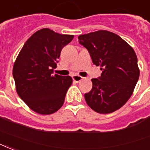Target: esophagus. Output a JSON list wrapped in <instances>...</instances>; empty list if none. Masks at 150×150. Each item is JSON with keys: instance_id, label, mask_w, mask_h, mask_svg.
Returning <instances> with one entry per match:
<instances>
[{"instance_id": "34e87169", "label": "esophagus", "mask_w": 150, "mask_h": 150, "mask_svg": "<svg viewBox=\"0 0 150 150\" xmlns=\"http://www.w3.org/2000/svg\"><path fill=\"white\" fill-rule=\"evenodd\" d=\"M83 79H84V77H82V76H78V75H74V76H73V80L76 82L81 81Z\"/></svg>"}]
</instances>
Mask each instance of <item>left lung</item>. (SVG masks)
Listing matches in <instances>:
<instances>
[{"instance_id": "left-lung-1", "label": "left lung", "mask_w": 150, "mask_h": 150, "mask_svg": "<svg viewBox=\"0 0 150 150\" xmlns=\"http://www.w3.org/2000/svg\"><path fill=\"white\" fill-rule=\"evenodd\" d=\"M88 50L92 62L100 66L99 78L92 79V88L85 101L96 112L108 114L122 108L133 94L140 70L134 50L118 35L105 31L78 36Z\"/></svg>"}]
</instances>
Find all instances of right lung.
I'll use <instances>...</instances> for the list:
<instances>
[{
	"label": "right lung",
	"instance_id": "right-lung-1",
	"mask_svg": "<svg viewBox=\"0 0 150 150\" xmlns=\"http://www.w3.org/2000/svg\"><path fill=\"white\" fill-rule=\"evenodd\" d=\"M74 37L42 28L26 41L19 53L12 69L16 89L35 112L50 115L63 105L73 80L69 76L52 73L62 50Z\"/></svg>",
	"mask_w": 150,
	"mask_h": 150
}]
</instances>
